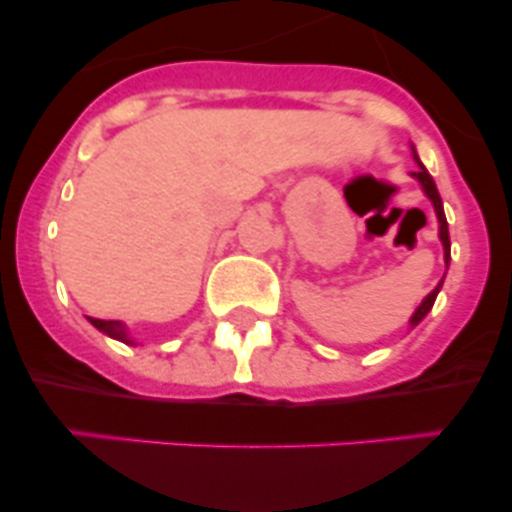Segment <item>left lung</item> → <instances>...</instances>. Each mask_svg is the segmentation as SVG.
Masks as SVG:
<instances>
[{"instance_id":"left-lung-1","label":"left lung","mask_w":512,"mask_h":512,"mask_svg":"<svg viewBox=\"0 0 512 512\" xmlns=\"http://www.w3.org/2000/svg\"><path fill=\"white\" fill-rule=\"evenodd\" d=\"M415 160H417V163H420L417 153H415ZM412 175H415V178L420 180L422 191H425V196L430 198L432 206H435L437 223H440V241H442V248H445V264H450V233H447V218H445V211H442V198H440V193H437L435 180H432V175L427 173V168L422 163H420V170H415V173H412ZM440 289H442V281L435 286V289L430 291V294L425 296V299H422V304L417 306V311H415V314H412V319H410L412 326H417L422 319H425L427 311H430L432 304H435V299H437V294H440Z\"/></svg>"}]
</instances>
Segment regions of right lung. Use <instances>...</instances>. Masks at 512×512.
Masks as SVG:
<instances>
[{
  "mask_svg": "<svg viewBox=\"0 0 512 512\" xmlns=\"http://www.w3.org/2000/svg\"><path fill=\"white\" fill-rule=\"evenodd\" d=\"M90 324L95 326V329H100L102 334H107V337L118 339V342H125V344H135L133 339H130V334H128V329H125V324H120V321L92 319V316H90Z\"/></svg>",
  "mask_w": 512,
  "mask_h": 512,
  "instance_id": "add662e5",
  "label": "right lung"
}]
</instances>
